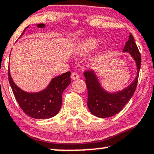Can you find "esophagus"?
I'll return each mask as SVG.
<instances>
[{"label":"esophagus","mask_w":154,"mask_h":154,"mask_svg":"<svg viewBox=\"0 0 154 154\" xmlns=\"http://www.w3.org/2000/svg\"><path fill=\"white\" fill-rule=\"evenodd\" d=\"M72 80H77V79H78L79 77H80V75H79L78 73L77 72H73L72 74Z\"/></svg>","instance_id":"34e87169"}]
</instances>
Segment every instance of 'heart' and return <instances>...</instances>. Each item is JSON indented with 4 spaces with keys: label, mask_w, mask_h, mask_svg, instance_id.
Returning <instances> with one entry per match:
<instances>
[{
    "label": "heart",
    "mask_w": 154,
    "mask_h": 154,
    "mask_svg": "<svg viewBox=\"0 0 154 154\" xmlns=\"http://www.w3.org/2000/svg\"><path fill=\"white\" fill-rule=\"evenodd\" d=\"M100 40L97 38H87L80 42L76 47V52L80 54H85L91 52L100 46Z\"/></svg>",
    "instance_id": "obj_1"
}]
</instances>
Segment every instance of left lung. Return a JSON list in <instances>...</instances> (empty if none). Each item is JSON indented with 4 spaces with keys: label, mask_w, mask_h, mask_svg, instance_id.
<instances>
[{
    "label": "left lung",
    "mask_w": 154,
    "mask_h": 154,
    "mask_svg": "<svg viewBox=\"0 0 154 154\" xmlns=\"http://www.w3.org/2000/svg\"><path fill=\"white\" fill-rule=\"evenodd\" d=\"M124 52H128L135 60L137 76L134 81L124 90L117 93H108L100 85L96 74L92 70L84 72L85 83L88 88V108L90 112L100 118H106L118 114L131 100L137 88L139 73L141 66V54L131 34L126 42Z\"/></svg>",
    "instance_id": "left-lung-1"
}]
</instances>
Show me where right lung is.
<instances>
[{
    "instance_id": "add662e5",
    "label": "right lung",
    "mask_w": 154,
    "mask_h": 154,
    "mask_svg": "<svg viewBox=\"0 0 154 154\" xmlns=\"http://www.w3.org/2000/svg\"><path fill=\"white\" fill-rule=\"evenodd\" d=\"M43 23L38 24L43 28ZM28 26L23 30L20 36ZM71 72H67L51 80L47 88L38 93H28L17 86L11 77L9 69L8 77L13 94L21 109L26 115L35 119H48L55 116L62 106V94L71 83Z\"/></svg>"
}]
</instances>
